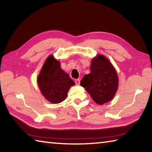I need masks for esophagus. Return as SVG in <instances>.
Wrapping results in <instances>:
<instances>
[{"instance_id":"1","label":"esophagus","mask_w":152,"mask_h":152,"mask_svg":"<svg viewBox=\"0 0 152 152\" xmlns=\"http://www.w3.org/2000/svg\"><path fill=\"white\" fill-rule=\"evenodd\" d=\"M80 82V79H76L75 80V83H76V85H79Z\"/></svg>"}]
</instances>
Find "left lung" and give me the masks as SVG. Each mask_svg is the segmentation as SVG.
Here are the masks:
<instances>
[{
    "label": "left lung",
    "instance_id": "8db88e82",
    "mask_svg": "<svg viewBox=\"0 0 152 152\" xmlns=\"http://www.w3.org/2000/svg\"><path fill=\"white\" fill-rule=\"evenodd\" d=\"M118 84L117 73L112 64L102 55L92 59L91 73L86 74L80 82L96 103L103 104L113 99Z\"/></svg>",
    "mask_w": 152,
    "mask_h": 152
}]
</instances>
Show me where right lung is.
<instances>
[{
	"label": "right lung",
	"mask_w": 152,
	"mask_h": 152,
	"mask_svg": "<svg viewBox=\"0 0 152 152\" xmlns=\"http://www.w3.org/2000/svg\"><path fill=\"white\" fill-rule=\"evenodd\" d=\"M39 88L46 99L54 104L66 99L67 93L74 82L60 67V63L50 56L46 59L37 78Z\"/></svg>",
	"instance_id": "obj_1"
}]
</instances>
